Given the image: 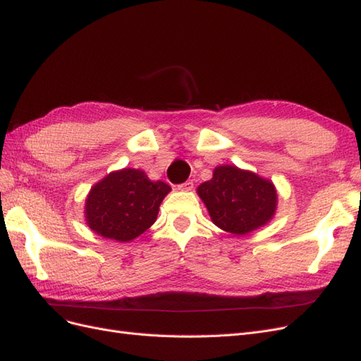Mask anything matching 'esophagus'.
I'll return each instance as SVG.
<instances>
[{"label":"esophagus","instance_id":"34e87169","mask_svg":"<svg viewBox=\"0 0 361 361\" xmlns=\"http://www.w3.org/2000/svg\"><path fill=\"white\" fill-rule=\"evenodd\" d=\"M178 189H180V190H192V189H193V181L189 180V181H186V183L180 184Z\"/></svg>","mask_w":361,"mask_h":361}]
</instances>
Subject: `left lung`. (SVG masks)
I'll return each instance as SVG.
<instances>
[{"instance_id": "8db88e82", "label": "left lung", "mask_w": 361, "mask_h": 361, "mask_svg": "<svg viewBox=\"0 0 361 361\" xmlns=\"http://www.w3.org/2000/svg\"><path fill=\"white\" fill-rule=\"evenodd\" d=\"M198 195L214 224L233 235H247L273 218L277 193L270 180L236 166H218L214 178L200 184Z\"/></svg>"}]
</instances>
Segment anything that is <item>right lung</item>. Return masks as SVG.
<instances>
[{"instance_id":"add662e5","label":"right lung","mask_w":361,"mask_h":361,"mask_svg":"<svg viewBox=\"0 0 361 361\" xmlns=\"http://www.w3.org/2000/svg\"><path fill=\"white\" fill-rule=\"evenodd\" d=\"M169 192V184L151 181L143 171L111 172L88 193L87 224L100 236L129 243L155 223L161 201Z\"/></svg>"}]
</instances>
